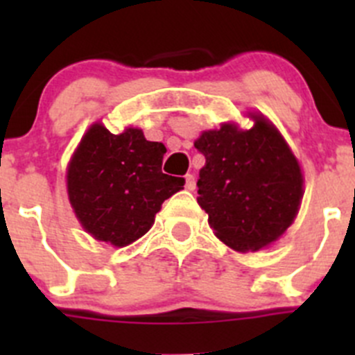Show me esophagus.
Listing matches in <instances>:
<instances>
[{"label": "esophagus", "instance_id": "esophagus-1", "mask_svg": "<svg viewBox=\"0 0 355 355\" xmlns=\"http://www.w3.org/2000/svg\"><path fill=\"white\" fill-rule=\"evenodd\" d=\"M185 187H187L189 191H194L196 189V177L192 173L185 175Z\"/></svg>", "mask_w": 355, "mask_h": 355}]
</instances>
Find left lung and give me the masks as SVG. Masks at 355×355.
<instances>
[{"label":"left lung","instance_id":"obj_1","mask_svg":"<svg viewBox=\"0 0 355 355\" xmlns=\"http://www.w3.org/2000/svg\"><path fill=\"white\" fill-rule=\"evenodd\" d=\"M249 130L223 125L194 142L206 157L198 202L228 247L259 250L290 227L302 199V173L282 135L264 118Z\"/></svg>","mask_w":355,"mask_h":355}]
</instances>
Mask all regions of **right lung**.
<instances>
[{
  "label": "right lung",
  "instance_id": "right-lung-1",
  "mask_svg": "<svg viewBox=\"0 0 355 355\" xmlns=\"http://www.w3.org/2000/svg\"><path fill=\"white\" fill-rule=\"evenodd\" d=\"M166 148L139 128L111 134L89 128L68 164V198L82 227L98 241L128 245L155 223L161 204L185 180L161 171Z\"/></svg>",
  "mask_w": 355,
  "mask_h": 355
}]
</instances>
